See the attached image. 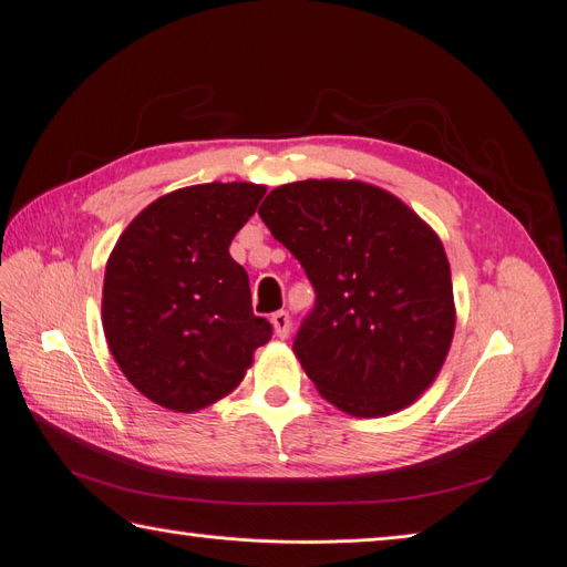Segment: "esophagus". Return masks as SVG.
Masks as SVG:
<instances>
[{
    "label": "esophagus",
    "instance_id": "34e87169",
    "mask_svg": "<svg viewBox=\"0 0 567 567\" xmlns=\"http://www.w3.org/2000/svg\"><path fill=\"white\" fill-rule=\"evenodd\" d=\"M271 326H274V333H277V338L286 340L290 336V317L288 312H274L271 315Z\"/></svg>",
    "mask_w": 567,
    "mask_h": 567
}]
</instances>
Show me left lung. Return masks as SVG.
Wrapping results in <instances>:
<instances>
[{
    "label": "left lung",
    "mask_w": 567,
    "mask_h": 567,
    "mask_svg": "<svg viewBox=\"0 0 567 567\" xmlns=\"http://www.w3.org/2000/svg\"><path fill=\"white\" fill-rule=\"evenodd\" d=\"M257 213L315 286L293 352L321 398L357 419L414 404L456 329L452 269L435 229L359 179L281 184Z\"/></svg>",
    "instance_id": "8db88e82"
}]
</instances>
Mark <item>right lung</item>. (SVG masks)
Instances as JSON below:
<instances>
[{
  "label": "right lung",
  "mask_w": 567,
  "mask_h": 567,
  "mask_svg": "<svg viewBox=\"0 0 567 567\" xmlns=\"http://www.w3.org/2000/svg\"><path fill=\"white\" fill-rule=\"evenodd\" d=\"M265 184L210 182L169 192L136 215L113 246L101 298L106 342L144 398L194 414L244 381L271 338L252 315L231 238Z\"/></svg>",
  "instance_id": "add662e5"
}]
</instances>
